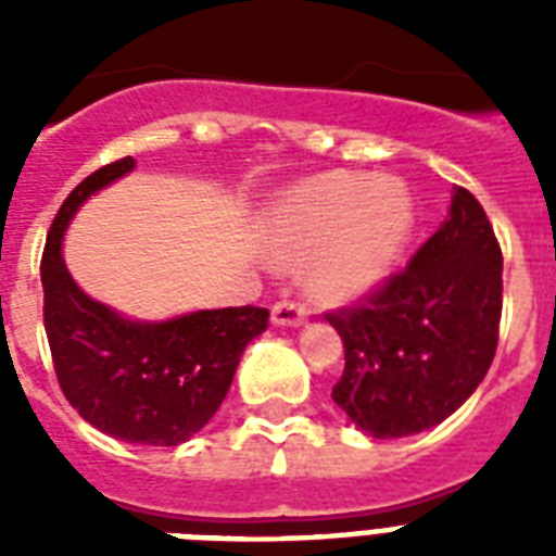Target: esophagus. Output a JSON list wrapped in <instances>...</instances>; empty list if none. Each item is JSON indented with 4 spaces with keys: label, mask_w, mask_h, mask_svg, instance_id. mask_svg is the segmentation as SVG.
<instances>
[{
    "label": "esophagus",
    "mask_w": 556,
    "mask_h": 556,
    "mask_svg": "<svg viewBox=\"0 0 556 556\" xmlns=\"http://www.w3.org/2000/svg\"><path fill=\"white\" fill-rule=\"evenodd\" d=\"M308 317V308L296 300H279L274 308H270V320L274 326H300Z\"/></svg>",
    "instance_id": "1"
}]
</instances>
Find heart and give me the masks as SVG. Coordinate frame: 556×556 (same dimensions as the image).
<instances>
[{
    "instance_id": "heart-1",
    "label": "heart",
    "mask_w": 556,
    "mask_h": 556,
    "mask_svg": "<svg viewBox=\"0 0 556 556\" xmlns=\"http://www.w3.org/2000/svg\"><path fill=\"white\" fill-rule=\"evenodd\" d=\"M415 225L409 192L369 173H326L288 192L270 218L279 265L312 260L308 288L338 303L375 288L401 260Z\"/></svg>"
}]
</instances>
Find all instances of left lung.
Returning <instances> with one entry per match:
<instances>
[{
    "instance_id": "1",
    "label": "left lung",
    "mask_w": 556,
    "mask_h": 556,
    "mask_svg": "<svg viewBox=\"0 0 556 556\" xmlns=\"http://www.w3.org/2000/svg\"><path fill=\"white\" fill-rule=\"evenodd\" d=\"M326 320L346 352L331 397L361 430L404 439L456 413L491 369L502 320V248L473 192L456 187L409 265Z\"/></svg>"
}]
</instances>
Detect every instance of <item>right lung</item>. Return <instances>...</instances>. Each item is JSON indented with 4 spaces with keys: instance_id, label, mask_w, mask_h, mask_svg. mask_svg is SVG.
<instances>
[{
    "instance_id": "1",
    "label": "right lung",
    "mask_w": 556,
    "mask_h": 556,
    "mask_svg": "<svg viewBox=\"0 0 556 556\" xmlns=\"http://www.w3.org/2000/svg\"><path fill=\"white\" fill-rule=\"evenodd\" d=\"M135 167L132 155L94 169L56 210L42 251V320L56 380L83 421L112 439L176 447L225 401L244 346L268 329V308L192 312L135 323L83 294L63 262V233L83 201Z\"/></svg>"
}]
</instances>
